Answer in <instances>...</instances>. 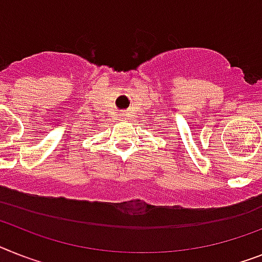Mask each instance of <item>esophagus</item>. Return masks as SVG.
I'll return each mask as SVG.
<instances>
[{
	"mask_svg": "<svg viewBox=\"0 0 262 262\" xmlns=\"http://www.w3.org/2000/svg\"><path fill=\"white\" fill-rule=\"evenodd\" d=\"M122 116L123 118H127V114H122Z\"/></svg>",
	"mask_w": 262,
	"mask_h": 262,
	"instance_id": "34e87169",
	"label": "esophagus"
}]
</instances>
